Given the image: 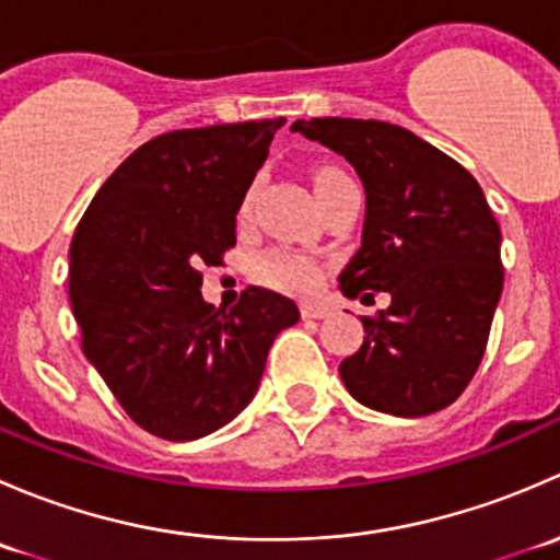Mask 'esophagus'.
Listing matches in <instances>:
<instances>
[{
  "instance_id": "1",
  "label": "esophagus",
  "mask_w": 560,
  "mask_h": 560,
  "mask_svg": "<svg viewBox=\"0 0 560 560\" xmlns=\"http://www.w3.org/2000/svg\"><path fill=\"white\" fill-rule=\"evenodd\" d=\"M332 308L325 306V303H301V316L303 319H325V316H330Z\"/></svg>"
}]
</instances>
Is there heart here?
Here are the masks:
<instances>
[{
  "instance_id": "heart-1",
  "label": "heart",
  "mask_w": 560,
  "mask_h": 560,
  "mask_svg": "<svg viewBox=\"0 0 560 560\" xmlns=\"http://www.w3.org/2000/svg\"><path fill=\"white\" fill-rule=\"evenodd\" d=\"M341 171L336 167H325V171L316 173V186L327 184L332 178H341ZM254 206V186H248L244 200H241V219L252 217ZM259 279L265 284L276 287V290L284 292H298V295H308V292L319 290L322 279H325V265L319 259L312 257L306 252H298V248H273V252L265 254L259 259Z\"/></svg>"
}]
</instances>
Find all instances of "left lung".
<instances>
[{
  "label": "left lung",
  "mask_w": 560,
  "mask_h": 560,
  "mask_svg": "<svg viewBox=\"0 0 560 560\" xmlns=\"http://www.w3.org/2000/svg\"><path fill=\"white\" fill-rule=\"evenodd\" d=\"M292 129L338 151L365 186L363 246L338 276L363 316V347L341 363L360 404L395 417L450 406L482 363L499 306L501 230L477 178L398 124L312 118Z\"/></svg>",
  "instance_id": "left-lung-1"
}]
</instances>
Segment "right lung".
Returning <instances> with one entry per match:
<instances>
[{
	"mask_svg": "<svg viewBox=\"0 0 560 560\" xmlns=\"http://www.w3.org/2000/svg\"><path fill=\"white\" fill-rule=\"evenodd\" d=\"M284 118L175 129L100 186L70 244L83 354L129 420L167 442L228 425L298 306L246 287L230 312L202 301L206 265L235 246V213Z\"/></svg>",
	"mask_w": 560,
	"mask_h": 560,
	"instance_id": "obj_1",
	"label": "right lung"
}]
</instances>
